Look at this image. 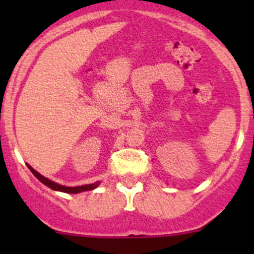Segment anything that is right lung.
<instances>
[{
  "label": "right lung",
  "mask_w": 254,
  "mask_h": 254,
  "mask_svg": "<svg viewBox=\"0 0 254 254\" xmlns=\"http://www.w3.org/2000/svg\"><path fill=\"white\" fill-rule=\"evenodd\" d=\"M28 167H29V170L32 171L33 175L37 177V178L39 179V181L42 182L43 184H45V186L49 187V188H51V189H53V190L64 191V193L76 194V193H81V191L93 190V189L97 188V187L99 186V183H101V182H96V183H93V184H86V186H79V187H65V186H61V184L55 183V182L50 181V179L45 178L44 176H42L39 172H37V171H35L34 168L30 167L29 165H28Z\"/></svg>",
  "instance_id": "add662e5"
}]
</instances>
